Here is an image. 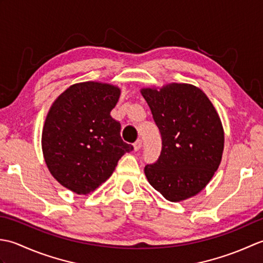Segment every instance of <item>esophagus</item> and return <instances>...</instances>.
Masks as SVG:
<instances>
[{
  "label": "esophagus",
  "mask_w": 263,
  "mask_h": 263,
  "mask_svg": "<svg viewBox=\"0 0 263 263\" xmlns=\"http://www.w3.org/2000/svg\"><path fill=\"white\" fill-rule=\"evenodd\" d=\"M133 147H135L136 152H138V150H140L141 147H142V140H140V139H138V140L135 143H133Z\"/></svg>",
  "instance_id": "obj_1"
}]
</instances>
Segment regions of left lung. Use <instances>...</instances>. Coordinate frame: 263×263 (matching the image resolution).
I'll use <instances>...</instances> for the list:
<instances>
[{
    "instance_id": "left-lung-1",
    "label": "left lung",
    "mask_w": 263,
    "mask_h": 263,
    "mask_svg": "<svg viewBox=\"0 0 263 263\" xmlns=\"http://www.w3.org/2000/svg\"><path fill=\"white\" fill-rule=\"evenodd\" d=\"M140 91L163 140L158 160L144 167L147 180L171 202L192 198L221 161L225 136L220 117L206 95L189 83Z\"/></svg>"
}]
</instances>
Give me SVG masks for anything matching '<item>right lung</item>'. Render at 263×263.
I'll list each match as a JSON object with an SVG mask.
<instances>
[{"mask_svg":"<svg viewBox=\"0 0 263 263\" xmlns=\"http://www.w3.org/2000/svg\"><path fill=\"white\" fill-rule=\"evenodd\" d=\"M121 89L110 83H74L54 100L42 133L48 171L61 185L88 194L107 181L120 158L133 150L110 116Z\"/></svg>","mask_w":263,"mask_h":263,"instance_id":"add662e5","label":"right lung"}]
</instances>
